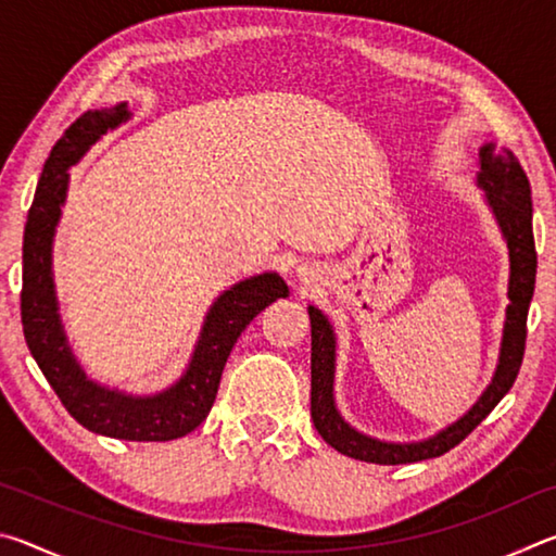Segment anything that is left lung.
Returning a JSON list of instances; mask_svg holds the SVG:
<instances>
[{
  "label": "left lung",
  "mask_w": 556,
  "mask_h": 556,
  "mask_svg": "<svg viewBox=\"0 0 556 556\" xmlns=\"http://www.w3.org/2000/svg\"><path fill=\"white\" fill-rule=\"evenodd\" d=\"M478 184L485 188L488 203L501 223L503 235L510 250V306H507V321L503 331L501 363H497L495 378L483 397L473 404L464 419L441 431L434 439L419 441V444H384V441L357 434L341 419L333 404V365H336V341L326 316L318 308L308 306L312 318V419L318 434L326 444H331L341 454L368 460V464L397 466L414 464L446 454L460 444L470 431L495 409L520 372L525 341H527V312L534 294V275H538V250H534L532 235V191L527 174L520 162L507 149L485 144L481 149V172Z\"/></svg>",
  "instance_id": "left-lung-1"
}]
</instances>
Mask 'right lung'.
I'll return each mask as SVG.
<instances>
[{"mask_svg":"<svg viewBox=\"0 0 556 556\" xmlns=\"http://www.w3.org/2000/svg\"><path fill=\"white\" fill-rule=\"evenodd\" d=\"M127 117L125 102L112 110L83 112L46 159L24 228L22 326L26 345L39 363L43 378L78 425L96 434L127 441H172L186 437L208 417L235 341L262 308L279 296H287L289 289L285 279L267 271L225 291L205 316L201 341L184 378L154 397H129L98 388L86 378L68 351L55 314L51 240L68 188V166L78 162L108 129Z\"/></svg>","mask_w":556,"mask_h":556,"instance_id":"obj_1","label":"right lung"}]
</instances>
